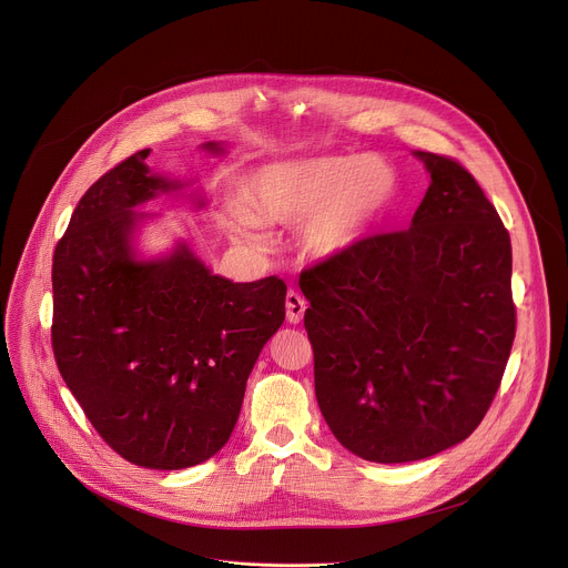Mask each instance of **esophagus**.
<instances>
[{"instance_id": "obj_1", "label": "esophagus", "mask_w": 568, "mask_h": 568, "mask_svg": "<svg viewBox=\"0 0 568 568\" xmlns=\"http://www.w3.org/2000/svg\"><path fill=\"white\" fill-rule=\"evenodd\" d=\"M285 307H287V322L290 324H298L303 320V313H305L307 303H305V298L298 292L290 290L287 296H285Z\"/></svg>"}]
</instances>
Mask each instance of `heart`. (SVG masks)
Segmentation results:
<instances>
[{
	"instance_id": "heart-1",
	"label": "heart",
	"mask_w": 568,
	"mask_h": 568,
	"mask_svg": "<svg viewBox=\"0 0 568 568\" xmlns=\"http://www.w3.org/2000/svg\"><path fill=\"white\" fill-rule=\"evenodd\" d=\"M396 199V174L376 156H322L272 163L257 170L246 190V209H231L226 229L242 242L263 246L261 222H294L301 248L335 257L363 240Z\"/></svg>"
}]
</instances>
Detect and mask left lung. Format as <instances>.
I'll use <instances>...</instances> for the list:
<instances>
[{"label": "left lung", "mask_w": 568, "mask_h": 568, "mask_svg": "<svg viewBox=\"0 0 568 568\" xmlns=\"http://www.w3.org/2000/svg\"><path fill=\"white\" fill-rule=\"evenodd\" d=\"M430 185L412 226L363 237L301 272L315 394L337 442L398 464L485 419L517 333L511 244L457 161L415 151Z\"/></svg>", "instance_id": "1"}]
</instances>
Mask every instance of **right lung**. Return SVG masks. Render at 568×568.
<instances>
[{
    "label": "right lung",
    "mask_w": 568,
    "mask_h": 568,
    "mask_svg": "<svg viewBox=\"0 0 568 568\" xmlns=\"http://www.w3.org/2000/svg\"><path fill=\"white\" fill-rule=\"evenodd\" d=\"M149 151L94 181L74 209L51 267V346L99 437L138 467L172 471L229 442L255 359L285 322L287 285L215 276L185 244L135 261L131 237L146 215L133 209L181 187L149 172Z\"/></svg>",
    "instance_id": "right-lung-1"
}]
</instances>
